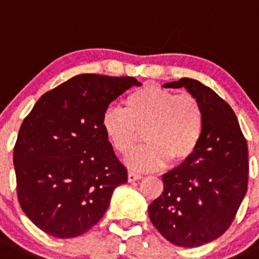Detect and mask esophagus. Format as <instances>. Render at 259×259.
Masks as SVG:
<instances>
[{"mask_svg": "<svg viewBox=\"0 0 259 259\" xmlns=\"http://www.w3.org/2000/svg\"><path fill=\"white\" fill-rule=\"evenodd\" d=\"M139 179H142L141 174L132 172V171H130V172L127 174V180H129L130 183H132V181H135V180H139Z\"/></svg>", "mask_w": 259, "mask_h": 259, "instance_id": "obj_1", "label": "esophagus"}]
</instances>
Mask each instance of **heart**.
<instances>
[{"mask_svg":"<svg viewBox=\"0 0 259 259\" xmlns=\"http://www.w3.org/2000/svg\"><path fill=\"white\" fill-rule=\"evenodd\" d=\"M204 113L192 94H176L156 85L132 92L125 108L108 107L102 129L117 153L127 154L144 132L147 146L132 152L126 165L137 171L158 170L185 162L197 151L203 135Z\"/></svg>","mask_w":259,"mask_h":259,"instance_id":"obj_1","label":"heart"}]
</instances>
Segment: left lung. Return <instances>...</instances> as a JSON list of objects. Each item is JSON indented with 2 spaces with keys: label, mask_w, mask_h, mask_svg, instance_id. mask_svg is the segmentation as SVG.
Returning a JSON list of instances; mask_svg holds the SVG:
<instances>
[{
  "label": "left lung",
  "mask_w": 259,
  "mask_h": 259,
  "mask_svg": "<svg viewBox=\"0 0 259 259\" xmlns=\"http://www.w3.org/2000/svg\"><path fill=\"white\" fill-rule=\"evenodd\" d=\"M163 87L194 96L204 127L195 153L162 175L163 192L148 214L166 240L194 248L221 236L235 219L248 189V146L233 108L216 92L189 78Z\"/></svg>",
  "instance_id": "8db88e82"
}]
</instances>
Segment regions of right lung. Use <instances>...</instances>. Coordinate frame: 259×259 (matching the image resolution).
Here are the masks:
<instances>
[{
	"instance_id": "1",
	"label": "right lung",
	"mask_w": 259,
	"mask_h": 259,
	"mask_svg": "<svg viewBox=\"0 0 259 259\" xmlns=\"http://www.w3.org/2000/svg\"><path fill=\"white\" fill-rule=\"evenodd\" d=\"M133 76L81 74L43 94L24 118L14 148L24 213L55 238H75L106 213L127 171L102 129L108 105Z\"/></svg>"
}]
</instances>
